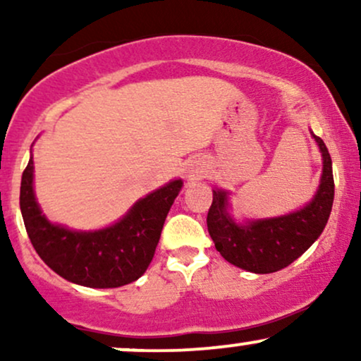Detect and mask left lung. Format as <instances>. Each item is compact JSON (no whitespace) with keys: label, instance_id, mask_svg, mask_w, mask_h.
<instances>
[{"label":"left lung","instance_id":"obj_1","mask_svg":"<svg viewBox=\"0 0 361 361\" xmlns=\"http://www.w3.org/2000/svg\"><path fill=\"white\" fill-rule=\"evenodd\" d=\"M312 137L322 152V176L316 195L304 209L238 224L229 214V193L214 190L207 227L215 250L234 267L261 275L279 271L304 255L324 231L334 200L333 163L324 140L314 134Z\"/></svg>","mask_w":361,"mask_h":361}]
</instances>
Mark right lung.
Listing matches in <instances>:
<instances>
[{"label":"right lung","instance_id":"1","mask_svg":"<svg viewBox=\"0 0 361 361\" xmlns=\"http://www.w3.org/2000/svg\"><path fill=\"white\" fill-rule=\"evenodd\" d=\"M183 181L173 180L135 202L114 226L71 231L49 222L34 193V159L22 175L20 209L37 255L62 279L91 288H117L144 275L154 256L166 215Z\"/></svg>","mask_w":361,"mask_h":361}]
</instances>
